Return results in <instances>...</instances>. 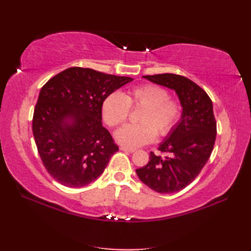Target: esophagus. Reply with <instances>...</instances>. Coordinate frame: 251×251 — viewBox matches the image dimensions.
<instances>
[{"mask_svg": "<svg viewBox=\"0 0 251 251\" xmlns=\"http://www.w3.org/2000/svg\"><path fill=\"white\" fill-rule=\"evenodd\" d=\"M121 150H122V151H125V152H129V153L135 152V149L127 148V147H121Z\"/></svg>", "mask_w": 251, "mask_h": 251, "instance_id": "obj_1", "label": "esophagus"}]
</instances>
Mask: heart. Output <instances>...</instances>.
<instances>
[{
	"instance_id": "heart-1",
	"label": "heart",
	"mask_w": 251,
	"mask_h": 251,
	"mask_svg": "<svg viewBox=\"0 0 251 251\" xmlns=\"http://www.w3.org/2000/svg\"><path fill=\"white\" fill-rule=\"evenodd\" d=\"M130 108H142L137 125H125L115 132L122 146L137 148L152 142L156 135L166 136L177 124L182 112L180 101L169 98L165 88L145 84L129 89L125 95L112 93L102 102L101 113L110 127H117L129 115Z\"/></svg>"
}]
</instances>
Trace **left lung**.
<instances>
[{"instance_id": "obj_1", "label": "left lung", "mask_w": 251, "mask_h": 251, "mask_svg": "<svg viewBox=\"0 0 251 251\" xmlns=\"http://www.w3.org/2000/svg\"><path fill=\"white\" fill-rule=\"evenodd\" d=\"M143 77L174 89L182 105V115L158 147L165 156L150 152V161L136 173L155 192L175 193L199 176L211 155L217 136L212 101L204 89L185 76L163 73Z\"/></svg>"}]
</instances>
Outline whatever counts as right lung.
<instances>
[{"label": "right lung", "mask_w": 251, "mask_h": 251, "mask_svg": "<svg viewBox=\"0 0 251 251\" xmlns=\"http://www.w3.org/2000/svg\"><path fill=\"white\" fill-rule=\"evenodd\" d=\"M132 81L89 68L72 67L41 88L32 130L42 163L60 184L82 188L104 172L119 151L102 126L103 100Z\"/></svg>", "instance_id": "add662e5"}]
</instances>
